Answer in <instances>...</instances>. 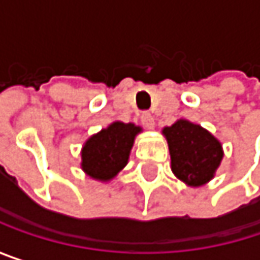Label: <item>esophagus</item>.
I'll return each mask as SVG.
<instances>
[{"label":"esophagus","mask_w":260,"mask_h":260,"mask_svg":"<svg viewBox=\"0 0 260 260\" xmlns=\"http://www.w3.org/2000/svg\"><path fill=\"white\" fill-rule=\"evenodd\" d=\"M141 123L147 128V129H153L155 128V120H153V116L150 113H143L141 114Z\"/></svg>","instance_id":"34e87169"}]
</instances>
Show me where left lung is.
<instances>
[{"label":"left lung","mask_w":260,"mask_h":260,"mask_svg":"<svg viewBox=\"0 0 260 260\" xmlns=\"http://www.w3.org/2000/svg\"><path fill=\"white\" fill-rule=\"evenodd\" d=\"M162 135L169 144L172 172L179 181L197 188L214 179L224 156L218 138L186 119L166 126Z\"/></svg>","instance_id":"left-lung-1"}]
</instances>
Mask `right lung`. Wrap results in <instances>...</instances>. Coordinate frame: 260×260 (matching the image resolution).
<instances>
[{"label":"right lung","instance_id":"right-lung-1","mask_svg":"<svg viewBox=\"0 0 260 260\" xmlns=\"http://www.w3.org/2000/svg\"><path fill=\"white\" fill-rule=\"evenodd\" d=\"M141 126L113 122L88 137L81 149V170L99 182L113 181L128 164L131 149Z\"/></svg>","mask_w":260,"mask_h":260}]
</instances>
